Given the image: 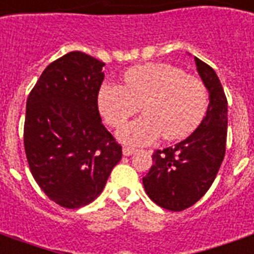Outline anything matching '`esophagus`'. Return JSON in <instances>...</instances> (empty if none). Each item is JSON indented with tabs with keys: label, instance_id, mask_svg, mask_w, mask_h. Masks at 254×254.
<instances>
[{
	"label": "esophagus",
	"instance_id": "obj_1",
	"mask_svg": "<svg viewBox=\"0 0 254 254\" xmlns=\"http://www.w3.org/2000/svg\"><path fill=\"white\" fill-rule=\"evenodd\" d=\"M136 152V149L134 148H130V146H124L122 148V153H124V156H130L133 155Z\"/></svg>",
	"mask_w": 254,
	"mask_h": 254
}]
</instances>
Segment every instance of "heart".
Segmentation results:
<instances>
[{"label":"heart","instance_id":"1","mask_svg":"<svg viewBox=\"0 0 254 254\" xmlns=\"http://www.w3.org/2000/svg\"><path fill=\"white\" fill-rule=\"evenodd\" d=\"M103 120L120 127L141 105L142 117L117 132L124 144L141 146L160 136L165 141L183 138L198 127L207 110V89L194 75L168 63H144L127 69L121 86L105 83L97 97Z\"/></svg>","mask_w":254,"mask_h":254}]
</instances>
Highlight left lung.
<instances>
[{"instance_id":"left-lung-1","label":"left lung","mask_w":254,"mask_h":254,"mask_svg":"<svg viewBox=\"0 0 254 254\" xmlns=\"http://www.w3.org/2000/svg\"><path fill=\"white\" fill-rule=\"evenodd\" d=\"M200 79L208 91L206 116L186 140L157 149L151 170L142 178L146 195L160 207L182 211L191 207L211 187L226 149L227 99L218 75L194 58Z\"/></svg>"}]
</instances>
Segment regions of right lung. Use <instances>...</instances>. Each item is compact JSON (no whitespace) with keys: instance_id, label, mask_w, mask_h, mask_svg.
<instances>
[{"instance_id":"1","label":"right lung","mask_w":254,"mask_h":254,"mask_svg":"<svg viewBox=\"0 0 254 254\" xmlns=\"http://www.w3.org/2000/svg\"><path fill=\"white\" fill-rule=\"evenodd\" d=\"M103 65L68 52L43 71L27 99L28 164L39 187L62 207H83L98 198L122 157L98 112Z\"/></svg>"}]
</instances>
